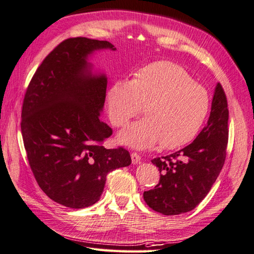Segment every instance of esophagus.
Listing matches in <instances>:
<instances>
[{"label":"esophagus","instance_id":"obj_1","mask_svg":"<svg viewBox=\"0 0 254 254\" xmlns=\"http://www.w3.org/2000/svg\"><path fill=\"white\" fill-rule=\"evenodd\" d=\"M141 157L139 156V154L137 153H131V162L133 165H137L138 163H140Z\"/></svg>","mask_w":254,"mask_h":254}]
</instances>
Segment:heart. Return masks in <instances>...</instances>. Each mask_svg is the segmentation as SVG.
I'll list each match as a JSON object with an SVG mask.
<instances>
[{
  "mask_svg": "<svg viewBox=\"0 0 254 254\" xmlns=\"http://www.w3.org/2000/svg\"><path fill=\"white\" fill-rule=\"evenodd\" d=\"M107 101L110 121L117 127L125 126L143 107L144 119L117 135L120 143L135 150L159 142L169 150L189 143L198 133L210 106L206 89L170 61L142 67L131 80H116L108 90Z\"/></svg>",
  "mask_w": 254,
  "mask_h": 254,
  "instance_id": "1",
  "label": "heart"
}]
</instances>
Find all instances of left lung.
<instances>
[{
    "instance_id": "left-lung-1",
    "label": "left lung",
    "mask_w": 254,
    "mask_h": 254,
    "mask_svg": "<svg viewBox=\"0 0 254 254\" xmlns=\"http://www.w3.org/2000/svg\"><path fill=\"white\" fill-rule=\"evenodd\" d=\"M228 109L225 92L216 84L207 125L190 144L152 163L159 183L143 193L144 201L155 211L177 215L193 210L205 198L225 162L228 141Z\"/></svg>"
}]
</instances>
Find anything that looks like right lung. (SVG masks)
<instances>
[{"instance_id": "1", "label": "right lung", "mask_w": 254, "mask_h": 254, "mask_svg": "<svg viewBox=\"0 0 254 254\" xmlns=\"http://www.w3.org/2000/svg\"><path fill=\"white\" fill-rule=\"evenodd\" d=\"M116 51L108 41L67 39L38 67L23 99L21 133L29 164L42 190L64 207L96 203L107 176L131 164L125 148L101 142L112 129L100 120L108 77L94 71L96 52Z\"/></svg>"}]
</instances>
